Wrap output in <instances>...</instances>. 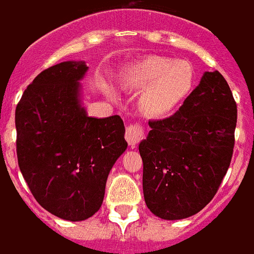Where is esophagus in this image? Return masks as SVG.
<instances>
[{
  "label": "esophagus",
  "instance_id": "34e87169",
  "mask_svg": "<svg viewBox=\"0 0 254 254\" xmlns=\"http://www.w3.org/2000/svg\"><path fill=\"white\" fill-rule=\"evenodd\" d=\"M144 137V128L139 123H132L126 128V140L129 147H135Z\"/></svg>",
  "mask_w": 254,
  "mask_h": 254
}]
</instances>
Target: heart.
<instances>
[{
	"label": "heart",
	"mask_w": 254,
	"mask_h": 254,
	"mask_svg": "<svg viewBox=\"0 0 254 254\" xmlns=\"http://www.w3.org/2000/svg\"><path fill=\"white\" fill-rule=\"evenodd\" d=\"M194 81L190 63L162 56H148L135 63L126 76L128 86L141 90L140 109L153 118L173 114L188 98Z\"/></svg>",
	"instance_id": "heart-1"
}]
</instances>
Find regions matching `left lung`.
Masks as SVG:
<instances>
[{
    "mask_svg": "<svg viewBox=\"0 0 254 254\" xmlns=\"http://www.w3.org/2000/svg\"><path fill=\"white\" fill-rule=\"evenodd\" d=\"M237 106L226 78L204 72L174 115L149 121L139 144L147 207L161 219L199 212L218 191L230 168Z\"/></svg>",
    "mask_w": 254,
    "mask_h": 254,
    "instance_id": "left-lung-1",
    "label": "left lung"
}]
</instances>
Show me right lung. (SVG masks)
I'll use <instances>...</instances> for the list:
<instances>
[{
  "instance_id": "right-lung-1",
  "label": "right lung",
  "mask_w": 254,
  "mask_h": 254,
  "mask_svg": "<svg viewBox=\"0 0 254 254\" xmlns=\"http://www.w3.org/2000/svg\"><path fill=\"white\" fill-rule=\"evenodd\" d=\"M88 66L64 62L43 70L15 109L18 165L36 202L80 222L99 210L107 176L127 149L119 115L88 117L81 84Z\"/></svg>"
}]
</instances>
